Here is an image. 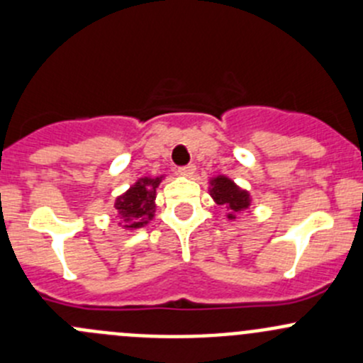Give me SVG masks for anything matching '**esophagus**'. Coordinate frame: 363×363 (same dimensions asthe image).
<instances>
[{"mask_svg": "<svg viewBox=\"0 0 363 363\" xmlns=\"http://www.w3.org/2000/svg\"><path fill=\"white\" fill-rule=\"evenodd\" d=\"M177 172L179 175H182V177H193V174L196 172V167L195 164H188V167H181Z\"/></svg>", "mask_w": 363, "mask_h": 363, "instance_id": "34e87169", "label": "esophagus"}]
</instances>
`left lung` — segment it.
<instances>
[{
	"label": "left lung",
	"mask_w": 363,
	"mask_h": 363,
	"mask_svg": "<svg viewBox=\"0 0 363 363\" xmlns=\"http://www.w3.org/2000/svg\"><path fill=\"white\" fill-rule=\"evenodd\" d=\"M208 195L218 205L226 207V219L239 221L244 212H251L252 196L247 189L240 188L228 175H214L208 179Z\"/></svg>",
	"instance_id": "left-lung-1"
}]
</instances>
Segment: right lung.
<instances>
[{
  "label": "right lung",
  "instance_id": "obj_1",
  "mask_svg": "<svg viewBox=\"0 0 363 363\" xmlns=\"http://www.w3.org/2000/svg\"><path fill=\"white\" fill-rule=\"evenodd\" d=\"M167 175H156V177H140L116 199L113 208L117 218L121 219L119 225L123 230L144 228L145 225L155 219L156 216V189Z\"/></svg>",
  "mask_w": 363,
  "mask_h": 363
}]
</instances>
